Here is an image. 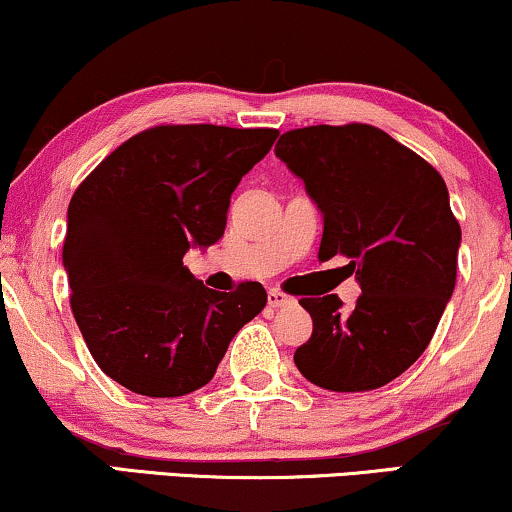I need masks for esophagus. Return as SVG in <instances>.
Listing matches in <instances>:
<instances>
[{"label":"esophagus","mask_w":512,"mask_h":512,"mask_svg":"<svg viewBox=\"0 0 512 512\" xmlns=\"http://www.w3.org/2000/svg\"><path fill=\"white\" fill-rule=\"evenodd\" d=\"M267 302L271 309H281V307H290L295 300L293 297H288L286 293H281V290H269L267 293Z\"/></svg>","instance_id":"1"}]
</instances>
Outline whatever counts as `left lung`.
Here are the masks:
<instances>
[{"mask_svg": "<svg viewBox=\"0 0 512 512\" xmlns=\"http://www.w3.org/2000/svg\"><path fill=\"white\" fill-rule=\"evenodd\" d=\"M281 158L323 217L319 262L345 255L361 295L302 297L314 321L295 366L331 392L397 378L430 345L456 286L461 226L430 163L371 125H316L281 134Z\"/></svg>", "mask_w": 512, "mask_h": 512, "instance_id": "1", "label": "left lung"}]
</instances>
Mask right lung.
Returning a JSON list of instances; mask_svg holds the SVG:
<instances>
[{
    "label": "right lung",
    "mask_w": 512,
    "mask_h": 512,
    "mask_svg": "<svg viewBox=\"0 0 512 512\" xmlns=\"http://www.w3.org/2000/svg\"><path fill=\"white\" fill-rule=\"evenodd\" d=\"M276 137V129L160 125L115 148L77 186L63 243L70 307L115 383L144 397L196 392L264 309L262 283L219 293L184 267V255L224 236L231 193Z\"/></svg>",
    "instance_id": "1"
}]
</instances>
